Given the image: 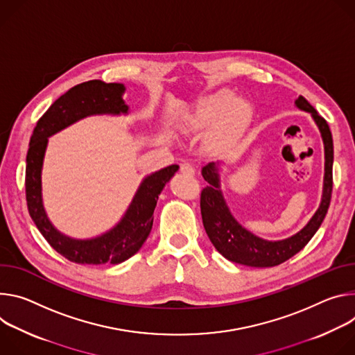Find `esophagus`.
Here are the masks:
<instances>
[{"mask_svg": "<svg viewBox=\"0 0 355 355\" xmlns=\"http://www.w3.org/2000/svg\"><path fill=\"white\" fill-rule=\"evenodd\" d=\"M180 172L184 175H194L196 168L189 162H183V164H180Z\"/></svg>", "mask_w": 355, "mask_h": 355, "instance_id": "esophagus-1", "label": "esophagus"}]
</instances>
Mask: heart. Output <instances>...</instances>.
<instances>
[{
  "label": "heart",
  "instance_id": "b5f03b06",
  "mask_svg": "<svg viewBox=\"0 0 355 355\" xmlns=\"http://www.w3.org/2000/svg\"><path fill=\"white\" fill-rule=\"evenodd\" d=\"M251 107L243 98H235L230 90H218L199 101L189 115L190 130H206L214 124L209 142L223 148L237 139L247 127Z\"/></svg>",
  "mask_w": 355,
  "mask_h": 355
}]
</instances>
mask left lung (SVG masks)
<instances>
[{
	"label": "left lung",
	"mask_w": 355,
	"mask_h": 355,
	"mask_svg": "<svg viewBox=\"0 0 355 355\" xmlns=\"http://www.w3.org/2000/svg\"><path fill=\"white\" fill-rule=\"evenodd\" d=\"M296 105L300 110H304L311 114L322 132L326 155V173L323 199L319 210L311 217L307 225L302 231L295 234L293 237L282 241H266L243 228L237 223V220L231 216L224 202L220 190L217 164L210 162L202 171L205 180L209 183V186H206L200 194V210L203 225L216 250L231 262H237L241 265L255 268L277 266L288 261L289 258H292L295 254L304 248V245L311 240L313 235L316 234L327 214L333 191L334 150L331 131L327 121L307 103L304 97L300 96L296 100Z\"/></svg>",
	"instance_id": "obj_1"
}]
</instances>
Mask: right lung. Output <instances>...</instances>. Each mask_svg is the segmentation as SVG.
<instances>
[{
  "label": "right lung",
  "instance_id": "1",
  "mask_svg": "<svg viewBox=\"0 0 355 355\" xmlns=\"http://www.w3.org/2000/svg\"><path fill=\"white\" fill-rule=\"evenodd\" d=\"M120 83L90 80L71 87L39 118L29 141L25 169V194L31 218L49 245L76 263H121L139 251L152 228L153 210L164 186L179 169L171 165L148 176L139 186L124 218L111 231L92 240H73L60 234L48 220L42 205L41 171L48 137L93 114L128 112Z\"/></svg>",
  "mask_w": 355,
  "mask_h": 355
}]
</instances>
